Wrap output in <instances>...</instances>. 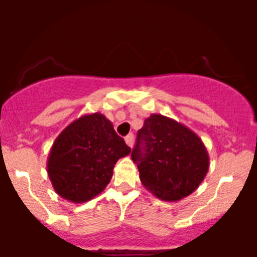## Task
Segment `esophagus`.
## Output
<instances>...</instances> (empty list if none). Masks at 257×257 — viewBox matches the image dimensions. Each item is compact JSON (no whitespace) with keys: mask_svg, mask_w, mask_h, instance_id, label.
<instances>
[{"mask_svg":"<svg viewBox=\"0 0 257 257\" xmlns=\"http://www.w3.org/2000/svg\"><path fill=\"white\" fill-rule=\"evenodd\" d=\"M124 142H126V144L130 147V148H133L134 147V135L133 134H128V135L124 138Z\"/></svg>","mask_w":257,"mask_h":257,"instance_id":"34e87169","label":"esophagus"}]
</instances>
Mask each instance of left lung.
Instances as JSON below:
<instances>
[{
	"label": "left lung",
	"instance_id": "obj_1",
	"mask_svg": "<svg viewBox=\"0 0 257 257\" xmlns=\"http://www.w3.org/2000/svg\"><path fill=\"white\" fill-rule=\"evenodd\" d=\"M131 158L140 181L157 198L180 201L206 178L210 158L196 133L162 114H152L138 131Z\"/></svg>",
	"mask_w": 257,
	"mask_h": 257
}]
</instances>
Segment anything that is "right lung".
Listing matches in <instances>:
<instances>
[{
  "mask_svg": "<svg viewBox=\"0 0 257 257\" xmlns=\"http://www.w3.org/2000/svg\"><path fill=\"white\" fill-rule=\"evenodd\" d=\"M130 152L105 115L85 114L55 139L47 158V174L61 198L83 203L105 189L117 161Z\"/></svg>",
  "mask_w": 257,
  "mask_h": 257,
  "instance_id": "right-lung-1",
  "label": "right lung"
}]
</instances>
